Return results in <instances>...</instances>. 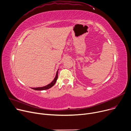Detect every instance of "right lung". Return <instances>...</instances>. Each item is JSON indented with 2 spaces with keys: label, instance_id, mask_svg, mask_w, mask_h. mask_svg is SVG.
Masks as SVG:
<instances>
[{
  "label": "right lung",
  "instance_id": "1",
  "mask_svg": "<svg viewBox=\"0 0 131 131\" xmlns=\"http://www.w3.org/2000/svg\"><path fill=\"white\" fill-rule=\"evenodd\" d=\"M58 70L59 69L57 70L56 76H55V78H54L53 80L50 83H49V84H48L46 86H42V87H38V88H31L33 90H47V89H50V88H51L52 86H53V85L56 83V82L57 81V80L58 79Z\"/></svg>",
  "mask_w": 131,
  "mask_h": 131
}]
</instances>
